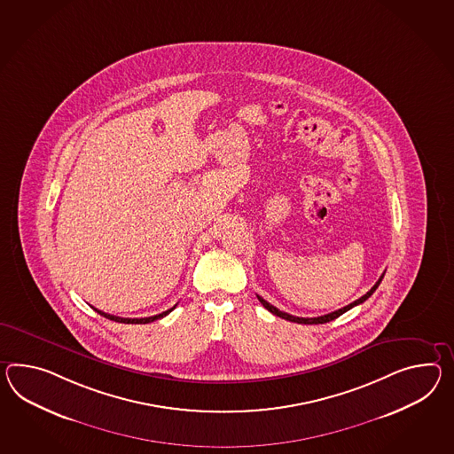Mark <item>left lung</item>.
Masks as SVG:
<instances>
[{"label":"left lung","mask_w":454,"mask_h":454,"mask_svg":"<svg viewBox=\"0 0 454 454\" xmlns=\"http://www.w3.org/2000/svg\"><path fill=\"white\" fill-rule=\"evenodd\" d=\"M382 278H384V274L380 276V278L377 280L376 284H374V287L371 288L365 295H363L361 299L354 300L353 303H349V305H346L343 309H336V311H332V313H328V315H323V317H315V318H301V317H294V315H288L286 311H280V309H276L274 305H270L269 301L262 299V297H259L257 295V299L259 301L264 305V309H269L272 315H276V317H280V318H284V320L294 321V323H300V325H320V323H328V321L334 320V318H338V317H341L344 311H348V309H353L356 305H359V303H363L365 300L369 299L374 292H376V288L379 287V284L382 282Z\"/></svg>","instance_id":"1"}]
</instances>
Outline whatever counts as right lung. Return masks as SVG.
<instances>
[{"label": "right lung", "mask_w": 454, "mask_h": 454, "mask_svg": "<svg viewBox=\"0 0 454 454\" xmlns=\"http://www.w3.org/2000/svg\"><path fill=\"white\" fill-rule=\"evenodd\" d=\"M177 307V305H176ZM176 307H172V309H167V311H162V313H159V315H154V317H145V318H121V317H114V315H110V313H105V311H101V309H95V311H98L101 317H105V318H108V320L118 321V323H128V325H145V323H151V321L159 320V318H164L166 315H168L172 309H176Z\"/></svg>", "instance_id": "right-lung-1"}]
</instances>
